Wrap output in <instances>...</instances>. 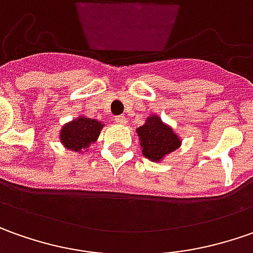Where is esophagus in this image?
<instances>
[{
    "instance_id": "1",
    "label": "esophagus",
    "mask_w": 253,
    "mask_h": 253,
    "mask_svg": "<svg viewBox=\"0 0 253 253\" xmlns=\"http://www.w3.org/2000/svg\"><path fill=\"white\" fill-rule=\"evenodd\" d=\"M115 120H116V123H119V125H126V123H127L126 116H123V115H120V116H116V118H115Z\"/></svg>"
}]
</instances>
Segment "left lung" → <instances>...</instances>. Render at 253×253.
<instances>
[{
	"mask_svg": "<svg viewBox=\"0 0 253 253\" xmlns=\"http://www.w3.org/2000/svg\"><path fill=\"white\" fill-rule=\"evenodd\" d=\"M137 134L141 141L143 155L151 161H160L180 145L178 135L169 126L164 125L158 116L147 119L145 125L137 128Z\"/></svg>",
	"mask_w": 253,
	"mask_h": 253,
	"instance_id": "1",
	"label": "left lung"
}]
</instances>
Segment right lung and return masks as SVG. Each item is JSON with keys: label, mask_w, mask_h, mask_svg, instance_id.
Returning <instances> with one entry per match:
<instances>
[{"label": "right lung", "mask_w": 253, "mask_h": 253, "mask_svg": "<svg viewBox=\"0 0 253 253\" xmlns=\"http://www.w3.org/2000/svg\"><path fill=\"white\" fill-rule=\"evenodd\" d=\"M102 127L103 125L95 119L78 118L61 128L60 138L66 148L78 153L96 141Z\"/></svg>", "instance_id": "1"}]
</instances>
